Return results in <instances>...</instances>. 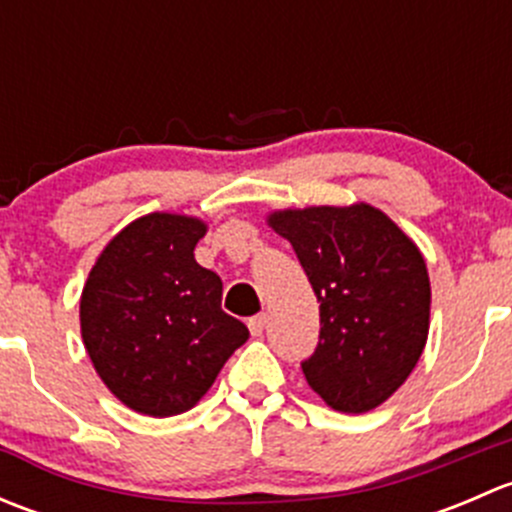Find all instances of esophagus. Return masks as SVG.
<instances>
[{
	"label": "esophagus",
	"instance_id": "34e87169",
	"mask_svg": "<svg viewBox=\"0 0 512 512\" xmlns=\"http://www.w3.org/2000/svg\"><path fill=\"white\" fill-rule=\"evenodd\" d=\"M247 327H250L252 337H260V334L265 332V327H267V317H265V314H257V317H252L250 322H247Z\"/></svg>",
	"mask_w": 512,
	"mask_h": 512
}]
</instances>
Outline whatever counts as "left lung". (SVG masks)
Listing matches in <instances>:
<instances>
[{
    "mask_svg": "<svg viewBox=\"0 0 512 512\" xmlns=\"http://www.w3.org/2000/svg\"><path fill=\"white\" fill-rule=\"evenodd\" d=\"M267 225L292 242L319 302V344L302 371L344 414L384 404L428 339L431 282L416 242L369 203L275 210Z\"/></svg>",
    "mask_w": 512,
    "mask_h": 512,
    "instance_id": "1",
    "label": "left lung"
}]
</instances>
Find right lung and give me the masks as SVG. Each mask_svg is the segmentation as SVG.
Instances as JSON below:
<instances>
[{"label":"right lung","instance_id":"right-lung-1","mask_svg":"<svg viewBox=\"0 0 512 512\" xmlns=\"http://www.w3.org/2000/svg\"><path fill=\"white\" fill-rule=\"evenodd\" d=\"M208 225L178 213L133 220L103 247L81 292V339L128 409H193L250 332L223 312V282L195 262Z\"/></svg>","mask_w":512,"mask_h":512}]
</instances>
